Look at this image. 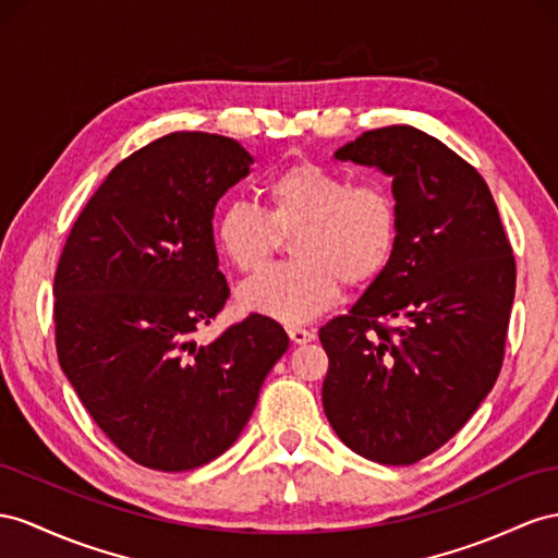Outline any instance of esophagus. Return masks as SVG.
<instances>
[{
  "label": "esophagus",
  "mask_w": 558,
  "mask_h": 558,
  "mask_svg": "<svg viewBox=\"0 0 558 558\" xmlns=\"http://www.w3.org/2000/svg\"><path fill=\"white\" fill-rule=\"evenodd\" d=\"M288 335L294 344H308V341L316 339V332L306 330V327H302V325H288Z\"/></svg>",
  "instance_id": "1"
}]
</instances>
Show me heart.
Here are the masks:
<instances>
[{
  "mask_svg": "<svg viewBox=\"0 0 558 558\" xmlns=\"http://www.w3.org/2000/svg\"><path fill=\"white\" fill-rule=\"evenodd\" d=\"M264 209L228 203L214 219V245L240 274L259 270L292 235L290 264L240 288L247 311L304 323L330 308L341 284L365 288L387 270L398 245V209L381 183H353L318 162H294L264 183Z\"/></svg>",
  "mask_w": 558,
  "mask_h": 558,
  "instance_id": "b5f03b06",
  "label": "heart"
}]
</instances>
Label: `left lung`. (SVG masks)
<instances>
[{
    "mask_svg": "<svg viewBox=\"0 0 558 558\" xmlns=\"http://www.w3.org/2000/svg\"><path fill=\"white\" fill-rule=\"evenodd\" d=\"M335 157L393 177L398 245L347 316L320 327L323 408L365 460L415 464L495 387L517 262L488 183L446 143L393 124Z\"/></svg>",
    "mask_w": 558,
    "mask_h": 558,
    "instance_id": "obj_1",
    "label": "left lung"
}]
</instances>
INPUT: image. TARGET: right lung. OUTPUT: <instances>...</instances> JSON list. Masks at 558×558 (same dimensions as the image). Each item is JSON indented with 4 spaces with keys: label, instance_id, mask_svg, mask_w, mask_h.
<instances>
[{
    "label": "right lung",
    "instance_id": "right-lung-1",
    "mask_svg": "<svg viewBox=\"0 0 558 558\" xmlns=\"http://www.w3.org/2000/svg\"><path fill=\"white\" fill-rule=\"evenodd\" d=\"M238 141L174 132L110 171L80 211L53 278L59 363L94 422L141 466L217 460L252 417L290 337L252 313L207 347L223 308L214 207L247 177Z\"/></svg>",
    "mask_w": 558,
    "mask_h": 558
}]
</instances>
